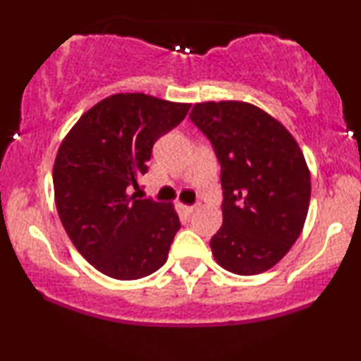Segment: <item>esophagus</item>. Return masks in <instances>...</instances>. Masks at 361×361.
Instances as JSON below:
<instances>
[{"label": "esophagus", "instance_id": "obj_1", "mask_svg": "<svg viewBox=\"0 0 361 361\" xmlns=\"http://www.w3.org/2000/svg\"><path fill=\"white\" fill-rule=\"evenodd\" d=\"M178 208H180V210L183 212V214L190 215L195 210V205H186V203H183V202H178Z\"/></svg>", "mask_w": 361, "mask_h": 361}]
</instances>
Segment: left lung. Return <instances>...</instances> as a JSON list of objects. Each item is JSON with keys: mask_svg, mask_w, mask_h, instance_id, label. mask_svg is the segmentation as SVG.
I'll use <instances>...</instances> for the list:
<instances>
[{"mask_svg": "<svg viewBox=\"0 0 361 361\" xmlns=\"http://www.w3.org/2000/svg\"><path fill=\"white\" fill-rule=\"evenodd\" d=\"M190 119L222 166L224 224L210 240L216 264L238 276L269 271L306 222L311 173L301 147L276 117L250 102H198Z\"/></svg>", "mask_w": 361, "mask_h": 361, "instance_id": "obj_1", "label": "left lung"}]
</instances>
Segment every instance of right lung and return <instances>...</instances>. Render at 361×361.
<instances>
[{"label":"right lung","instance_id":"1","mask_svg":"<svg viewBox=\"0 0 361 361\" xmlns=\"http://www.w3.org/2000/svg\"><path fill=\"white\" fill-rule=\"evenodd\" d=\"M192 104L142 92L112 94L80 116L54 163L55 205L75 249L102 274L134 281L166 262L180 228L173 203L137 200L154 141Z\"/></svg>","mask_w":361,"mask_h":361}]
</instances>
